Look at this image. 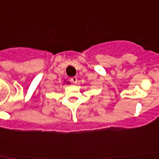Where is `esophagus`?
Instances as JSON below:
<instances>
[{
  "instance_id": "esophagus-1",
  "label": "esophagus",
  "mask_w": 159,
  "mask_h": 159,
  "mask_svg": "<svg viewBox=\"0 0 159 159\" xmlns=\"http://www.w3.org/2000/svg\"><path fill=\"white\" fill-rule=\"evenodd\" d=\"M70 81H71L74 84H77V82H78V78H77L76 77H73V78H70Z\"/></svg>"
}]
</instances>
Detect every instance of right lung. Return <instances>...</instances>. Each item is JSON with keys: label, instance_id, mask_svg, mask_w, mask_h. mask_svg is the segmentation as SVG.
<instances>
[{"label": "right lung", "instance_id": "right-lung-1", "mask_svg": "<svg viewBox=\"0 0 159 159\" xmlns=\"http://www.w3.org/2000/svg\"><path fill=\"white\" fill-rule=\"evenodd\" d=\"M67 84H69V82H67Z\"/></svg>", "mask_w": 159, "mask_h": 159}]
</instances>
